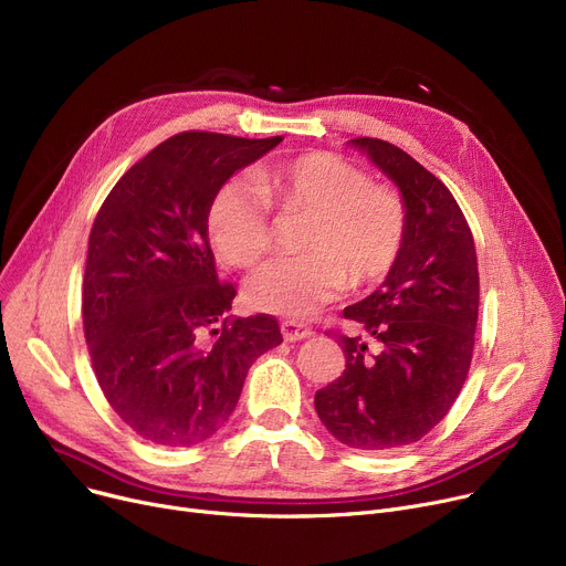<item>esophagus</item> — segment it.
<instances>
[{
    "mask_svg": "<svg viewBox=\"0 0 566 566\" xmlns=\"http://www.w3.org/2000/svg\"><path fill=\"white\" fill-rule=\"evenodd\" d=\"M282 337L286 342L307 339V337H312V328H307V325L301 323V321H284L282 323Z\"/></svg>",
    "mask_w": 566,
    "mask_h": 566,
    "instance_id": "34e87169",
    "label": "esophagus"
}]
</instances>
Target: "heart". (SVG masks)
Here are the masks:
<instances>
[{
    "instance_id": "heart-1",
    "label": "heart",
    "mask_w": 566,
    "mask_h": 566,
    "mask_svg": "<svg viewBox=\"0 0 566 566\" xmlns=\"http://www.w3.org/2000/svg\"><path fill=\"white\" fill-rule=\"evenodd\" d=\"M252 184L229 181L208 206V238L224 263L252 268L268 254L271 208L301 218V252L263 263L248 280L254 310L303 318L344 286H374L392 273L406 245L408 208L397 190L371 184L355 163L310 151L256 167Z\"/></svg>"
}]
</instances>
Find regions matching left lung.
<instances>
[{
  "label": "left lung",
  "instance_id": "obj_1",
  "mask_svg": "<svg viewBox=\"0 0 566 566\" xmlns=\"http://www.w3.org/2000/svg\"><path fill=\"white\" fill-rule=\"evenodd\" d=\"M350 144L399 186L408 235L380 289L344 310L378 350L339 335L346 369L314 406L339 442L380 452L418 442L457 401L472 363L480 271L468 220L440 178L390 142Z\"/></svg>",
  "mask_w": 566,
  "mask_h": 566
}]
</instances>
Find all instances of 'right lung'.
<instances>
[{
    "label": "right lung",
    "instance_id": "obj_1",
    "mask_svg": "<svg viewBox=\"0 0 566 566\" xmlns=\"http://www.w3.org/2000/svg\"><path fill=\"white\" fill-rule=\"evenodd\" d=\"M280 142L178 133L118 178L94 220L84 339L107 403L144 440L190 448L211 438L252 363L282 344L271 314L224 316L235 289L218 280L206 227L231 174ZM206 329L213 345L202 342Z\"/></svg>",
    "mask_w": 566,
    "mask_h": 566
}]
</instances>
